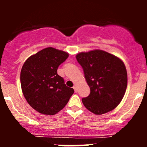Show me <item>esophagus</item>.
<instances>
[{"label": "esophagus", "mask_w": 147, "mask_h": 147, "mask_svg": "<svg viewBox=\"0 0 147 147\" xmlns=\"http://www.w3.org/2000/svg\"><path fill=\"white\" fill-rule=\"evenodd\" d=\"M73 89H74V90H75V92H78V87H77V85H74V87H73Z\"/></svg>", "instance_id": "esophagus-1"}]
</instances>
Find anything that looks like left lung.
Listing matches in <instances>:
<instances>
[{
	"instance_id": "1",
	"label": "left lung",
	"mask_w": 147,
	"mask_h": 147,
	"mask_svg": "<svg viewBox=\"0 0 147 147\" xmlns=\"http://www.w3.org/2000/svg\"><path fill=\"white\" fill-rule=\"evenodd\" d=\"M76 59L90 88V95L82 99L84 107L98 115L113 110L121 102L127 89V73L124 63L101 50L78 53Z\"/></svg>"
}]
</instances>
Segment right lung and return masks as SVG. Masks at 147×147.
Listing matches in <instances>:
<instances>
[{"mask_svg": "<svg viewBox=\"0 0 147 147\" xmlns=\"http://www.w3.org/2000/svg\"><path fill=\"white\" fill-rule=\"evenodd\" d=\"M67 53L47 47L26 60L20 72L22 91L28 103L37 112L54 115L65 107L74 93L57 74Z\"/></svg>", "mask_w": 147, "mask_h": 147, "instance_id": "add662e5", "label": "right lung"}]
</instances>
